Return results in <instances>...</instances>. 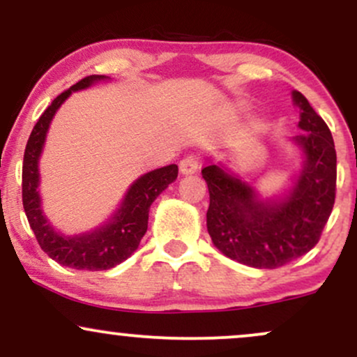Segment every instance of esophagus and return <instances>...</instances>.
<instances>
[{
  "label": "esophagus",
  "instance_id": "obj_1",
  "mask_svg": "<svg viewBox=\"0 0 357 357\" xmlns=\"http://www.w3.org/2000/svg\"><path fill=\"white\" fill-rule=\"evenodd\" d=\"M199 167V158L196 154H188L184 155L181 159V162H179V169H181L183 174H191V173H196Z\"/></svg>",
  "mask_w": 357,
  "mask_h": 357
}]
</instances>
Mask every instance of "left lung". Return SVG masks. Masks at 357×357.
<instances>
[{
    "label": "left lung",
    "instance_id": "1",
    "mask_svg": "<svg viewBox=\"0 0 357 357\" xmlns=\"http://www.w3.org/2000/svg\"><path fill=\"white\" fill-rule=\"evenodd\" d=\"M296 137L305 153V166L296 188L284 202H258L255 192L218 166L202 169L210 191L206 227L215 247L231 260L255 268H277L305 255L321 240L335 202L337 158L334 139L324 119L301 92Z\"/></svg>",
    "mask_w": 357,
    "mask_h": 357
}]
</instances>
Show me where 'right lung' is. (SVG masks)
<instances>
[{
  "instance_id": "obj_1",
  "label": "right lung",
  "mask_w": 357,
  "mask_h": 357,
  "mask_svg": "<svg viewBox=\"0 0 357 357\" xmlns=\"http://www.w3.org/2000/svg\"><path fill=\"white\" fill-rule=\"evenodd\" d=\"M105 79L104 75H89L63 90L55 100L48 105L47 110L40 116L30 139L26 142L23 158L22 174V196L23 208L26 213L28 223L35 233L38 245L52 260L59 261L63 267L77 270H109L124 261L139 247L141 238L147 230L151 204L171 183L178 178V166L169 165L159 169L151 171L137 179L127 191L117 215L107 225L99 230L82 236H61L47 223V218L40 210L38 188V158L47 136L48 126L56 109L73 90L85 89L93 82Z\"/></svg>"
}]
</instances>
